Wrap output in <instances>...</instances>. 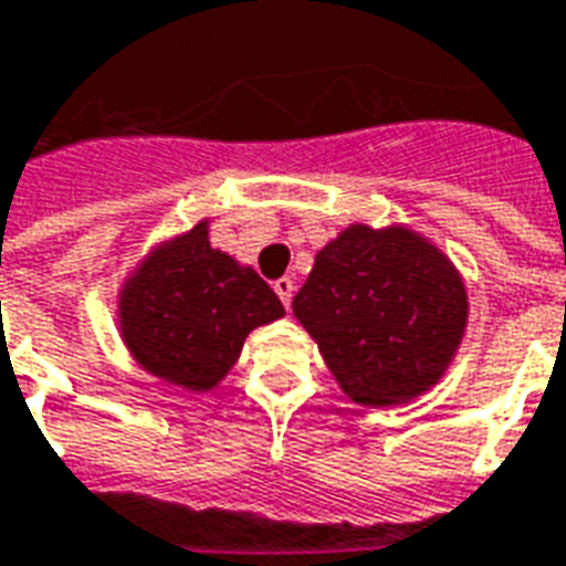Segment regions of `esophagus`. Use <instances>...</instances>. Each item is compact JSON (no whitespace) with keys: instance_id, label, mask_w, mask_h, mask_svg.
Segmentation results:
<instances>
[{"instance_id":"obj_1","label":"esophagus","mask_w":566,"mask_h":566,"mask_svg":"<svg viewBox=\"0 0 566 566\" xmlns=\"http://www.w3.org/2000/svg\"><path fill=\"white\" fill-rule=\"evenodd\" d=\"M272 287H275V294H279V300L284 303V308H291V300H294V279L284 275V279H279Z\"/></svg>"}]
</instances>
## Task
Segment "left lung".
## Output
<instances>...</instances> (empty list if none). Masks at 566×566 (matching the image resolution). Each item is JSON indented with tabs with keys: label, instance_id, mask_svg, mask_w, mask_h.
I'll return each mask as SVG.
<instances>
[{
	"label": "left lung",
	"instance_id": "obj_1",
	"mask_svg": "<svg viewBox=\"0 0 566 566\" xmlns=\"http://www.w3.org/2000/svg\"><path fill=\"white\" fill-rule=\"evenodd\" d=\"M461 272L406 227L352 223L321 248L294 296L333 379L360 406H397L430 391L467 331Z\"/></svg>",
	"mask_w": 566,
	"mask_h": 566
}]
</instances>
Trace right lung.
Returning <instances> with one entry per match:
<instances>
[{
  "label": "right lung",
  "mask_w": 566,
  "mask_h": 566,
  "mask_svg": "<svg viewBox=\"0 0 566 566\" xmlns=\"http://www.w3.org/2000/svg\"><path fill=\"white\" fill-rule=\"evenodd\" d=\"M282 315L258 272L211 248L209 221L150 251L117 294L120 336L136 364L193 394L211 391L248 333Z\"/></svg>",
  "instance_id": "right-lung-1"
}]
</instances>
